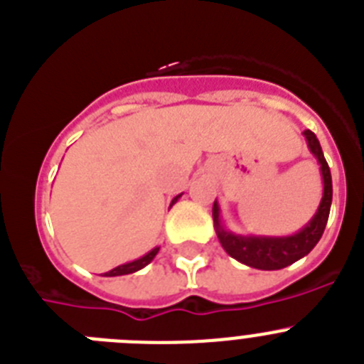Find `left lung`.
Listing matches in <instances>:
<instances>
[{
    "instance_id": "obj_1",
    "label": "left lung",
    "mask_w": 364,
    "mask_h": 364,
    "mask_svg": "<svg viewBox=\"0 0 364 364\" xmlns=\"http://www.w3.org/2000/svg\"><path fill=\"white\" fill-rule=\"evenodd\" d=\"M302 136L306 138L308 149L314 154L321 169L323 178V198L314 217L304 224L299 231L291 235H240L233 233L224 226L220 218V204L215 200L213 204V226L222 247L226 250L230 257L239 260L242 264L255 269H282L286 266L294 264L299 259L306 257L323 237L326 228L330 205H332V175L330 167L324 160L323 149L314 133L310 129L302 131Z\"/></svg>"
}]
</instances>
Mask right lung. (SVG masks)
Masks as SVG:
<instances>
[{
  "mask_svg": "<svg viewBox=\"0 0 364 364\" xmlns=\"http://www.w3.org/2000/svg\"><path fill=\"white\" fill-rule=\"evenodd\" d=\"M180 197H182V193H180V195H176V197L173 198L171 205L176 204V200H178ZM171 205H169V208H171ZM159 250H160V246H156V247H153L151 252H147L146 255L138 257V259L131 260V262H125V264L117 266V268H114V269H111V272L105 273V277H118V275H129V273H134V272H138V269L146 268V266L149 264L151 260H153L154 257H156Z\"/></svg>",
  "mask_w": 364,
  "mask_h": 364,
  "instance_id": "1",
  "label": "right lung"
}]
</instances>
